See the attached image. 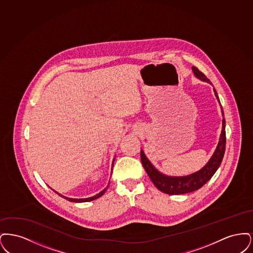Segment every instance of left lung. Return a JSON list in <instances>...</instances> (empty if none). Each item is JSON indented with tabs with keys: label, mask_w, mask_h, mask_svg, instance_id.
I'll use <instances>...</instances> for the list:
<instances>
[{
	"label": "left lung",
	"mask_w": 253,
	"mask_h": 253,
	"mask_svg": "<svg viewBox=\"0 0 253 253\" xmlns=\"http://www.w3.org/2000/svg\"><path fill=\"white\" fill-rule=\"evenodd\" d=\"M193 71L196 78L200 79L203 82L211 84L204 74L201 71H199L196 67L193 66ZM213 90H214V95L219 101L217 92L215 91V89H213ZM219 103H220V101H219ZM221 110H222V115L224 116L222 105H221ZM225 150H226V121H225V119H223L222 132H221L220 139H219V142L217 145L214 154L212 155V157H211L209 162L205 165L203 168L194 173H192L187 176H167V175H164L161 172H159L157 169L151 164V162L148 160V158L145 157L142 150L140 152V157H141V162H142L145 170L147 171L149 177L151 178L154 185L160 192L173 195V194L192 193V192L200 189L201 187H203L205 184L212 177V175L215 173L217 169L219 168V166L223 160V157H224Z\"/></svg>",
	"instance_id": "obj_1"
}]
</instances>
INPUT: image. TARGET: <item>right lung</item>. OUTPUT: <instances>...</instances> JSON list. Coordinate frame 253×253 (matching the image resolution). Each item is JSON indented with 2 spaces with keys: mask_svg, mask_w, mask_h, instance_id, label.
Listing matches in <instances>:
<instances>
[{
  "mask_svg": "<svg viewBox=\"0 0 253 253\" xmlns=\"http://www.w3.org/2000/svg\"><path fill=\"white\" fill-rule=\"evenodd\" d=\"M114 161H115V159L113 160V165H114ZM108 188V187H107ZM107 188H105L103 191H101L100 193H97L96 194L95 196H93V197H89V198H82V199H77V198H69V197H65V196H63V195H61L59 193H58L59 195H60L61 197H63V198H65L66 200H68V201H70V202H76V203H82V202H88V201H92V200H95L96 198H98V197H100V196H102L104 193L106 192V190H107Z\"/></svg>",
  "mask_w": 253,
  "mask_h": 253,
  "instance_id": "add662e5",
  "label": "right lung"
}]
</instances>
